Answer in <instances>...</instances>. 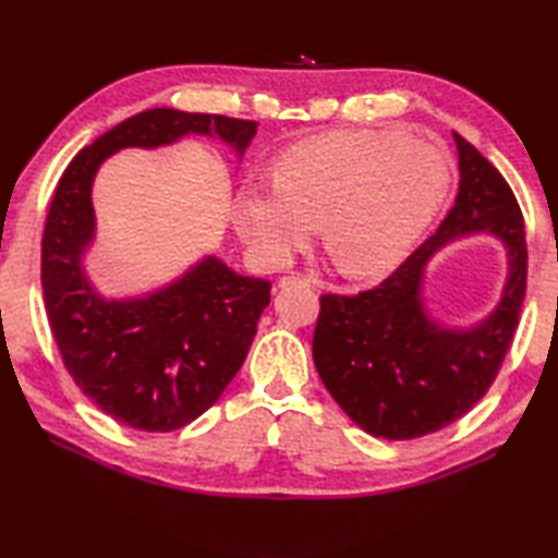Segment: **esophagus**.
<instances>
[{
    "label": "esophagus",
    "mask_w": 558,
    "mask_h": 558,
    "mask_svg": "<svg viewBox=\"0 0 558 558\" xmlns=\"http://www.w3.org/2000/svg\"><path fill=\"white\" fill-rule=\"evenodd\" d=\"M298 282H302V286H312L314 280L306 278V276H300V272H292V276H282L278 286L280 288H290V286H298Z\"/></svg>",
    "instance_id": "esophagus-1"
}]
</instances>
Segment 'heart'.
Returning <instances> with one entry per match:
<instances>
[{"label":"heart","instance_id":"heart-1","mask_svg":"<svg viewBox=\"0 0 558 558\" xmlns=\"http://www.w3.org/2000/svg\"><path fill=\"white\" fill-rule=\"evenodd\" d=\"M448 184L444 153L405 132L318 134L282 150L276 182L240 189L234 225L260 258L286 264L322 222L345 276H384L429 228Z\"/></svg>","mask_w":558,"mask_h":558}]
</instances>
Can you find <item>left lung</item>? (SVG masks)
<instances>
[{
    "mask_svg": "<svg viewBox=\"0 0 558 558\" xmlns=\"http://www.w3.org/2000/svg\"><path fill=\"white\" fill-rule=\"evenodd\" d=\"M460 184L438 230L390 276L360 294H322L314 364L324 386L366 434L405 441L444 429L494 384L518 328L527 286L525 222L501 172L453 134ZM487 231L509 248L500 306L472 329L438 327L421 302L430 256L458 235Z\"/></svg>",
    "mask_w": 558,
    "mask_h": 558,
    "instance_id": "8db88e82",
    "label": "left lung"
}]
</instances>
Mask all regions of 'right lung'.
<instances>
[{"label":"right lung","mask_w":558,"mask_h":558,"mask_svg":"<svg viewBox=\"0 0 558 558\" xmlns=\"http://www.w3.org/2000/svg\"><path fill=\"white\" fill-rule=\"evenodd\" d=\"M256 126L225 114L138 112L76 153L57 184L43 232L47 318L83 396L132 429H182L222 396L252 348L270 282L206 256L144 298H100L83 268L96 240L93 180L117 150L170 146L186 134L218 136L242 158Z\"/></svg>","instance_id":"right-lung-1"}]
</instances>
